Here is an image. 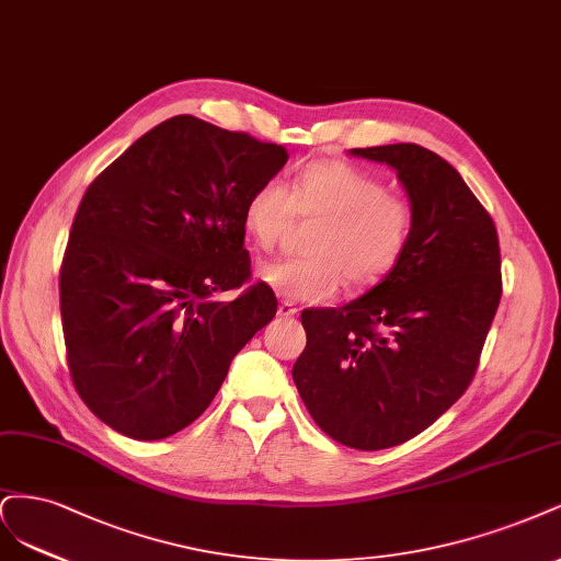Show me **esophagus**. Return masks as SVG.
I'll use <instances>...</instances> for the list:
<instances>
[{
	"mask_svg": "<svg viewBox=\"0 0 561 561\" xmlns=\"http://www.w3.org/2000/svg\"><path fill=\"white\" fill-rule=\"evenodd\" d=\"M277 312H279V317H296L298 314V307H294L291 302H279V307H277Z\"/></svg>",
	"mask_w": 561,
	"mask_h": 561,
	"instance_id": "34e87169",
	"label": "esophagus"
}]
</instances>
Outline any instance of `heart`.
Here are the masks:
<instances>
[{
    "mask_svg": "<svg viewBox=\"0 0 561 561\" xmlns=\"http://www.w3.org/2000/svg\"><path fill=\"white\" fill-rule=\"evenodd\" d=\"M296 216L321 224L307 247L310 259L265 261L256 275L277 294L307 302L331 300L342 279L352 288L385 279L408 251L417 221L408 195L342 160L305 165L291 193L277 179L259 184L244 201L242 226L256 247L273 249Z\"/></svg>",
    "mask_w": 561,
    "mask_h": 561,
    "instance_id": "heart-1",
    "label": "heart"
}]
</instances>
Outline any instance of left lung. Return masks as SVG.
<instances>
[{"label":"left lung","mask_w":561,"mask_h":561,"mask_svg":"<svg viewBox=\"0 0 561 561\" xmlns=\"http://www.w3.org/2000/svg\"><path fill=\"white\" fill-rule=\"evenodd\" d=\"M352 156L391 165L417 221L368 294L300 314L294 382L327 436L375 451L417 436L471 385L501 300V249L492 216L438 153L387 144Z\"/></svg>","instance_id":"1"}]
</instances>
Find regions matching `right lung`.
Here are the masks:
<instances>
[{
  "instance_id": "right-lung-1",
  "label": "right lung",
  "mask_w": 561,
  "mask_h": 561,
  "mask_svg": "<svg viewBox=\"0 0 561 561\" xmlns=\"http://www.w3.org/2000/svg\"><path fill=\"white\" fill-rule=\"evenodd\" d=\"M288 160L282 144L174 116L88 186L60 267L67 364L81 401L135 440L186 428L230 360L277 314L251 279L242 209Z\"/></svg>"
}]
</instances>
